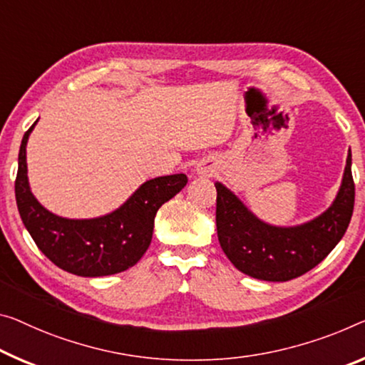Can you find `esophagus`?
<instances>
[{
	"label": "esophagus",
	"instance_id": "34e87169",
	"mask_svg": "<svg viewBox=\"0 0 365 365\" xmlns=\"http://www.w3.org/2000/svg\"><path fill=\"white\" fill-rule=\"evenodd\" d=\"M197 175L210 176V175H212V170H210V168H207L205 165H199V166H197Z\"/></svg>",
	"mask_w": 365,
	"mask_h": 365
}]
</instances>
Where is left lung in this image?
<instances>
[{"instance_id":"obj_1","label":"left lung","mask_w":365,"mask_h":365,"mask_svg":"<svg viewBox=\"0 0 365 365\" xmlns=\"http://www.w3.org/2000/svg\"><path fill=\"white\" fill-rule=\"evenodd\" d=\"M217 187V235L223 253L243 274L269 282H285L319 264L339 243L354 210L351 150L343 184L333 205L299 227H271L256 218L233 192Z\"/></svg>"}]
</instances>
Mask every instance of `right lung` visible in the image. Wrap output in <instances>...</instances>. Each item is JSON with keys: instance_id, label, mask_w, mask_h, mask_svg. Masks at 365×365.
<instances>
[{"instance_id": "add662e5", "label": "right lung", "mask_w": 365, "mask_h": 365, "mask_svg": "<svg viewBox=\"0 0 365 365\" xmlns=\"http://www.w3.org/2000/svg\"><path fill=\"white\" fill-rule=\"evenodd\" d=\"M36 124L22 137L14 192L22 223L37 248L55 266L83 277L110 276L137 264L150 246L156 212L186 186L187 176L150 179L109 215L91 220L57 217L38 204L27 182L26 145Z\"/></svg>"}]
</instances>
